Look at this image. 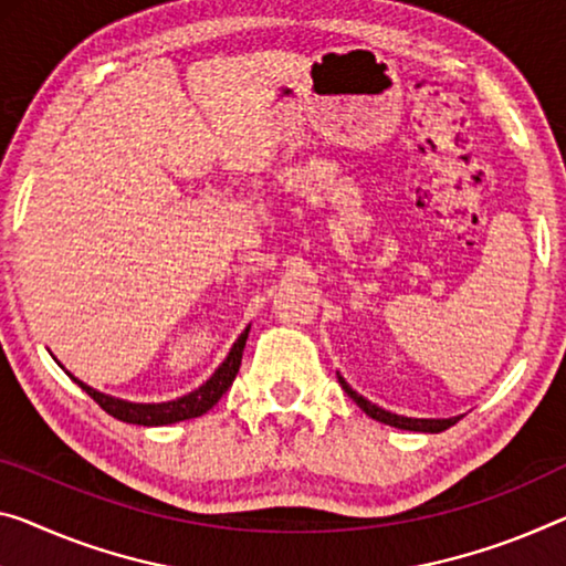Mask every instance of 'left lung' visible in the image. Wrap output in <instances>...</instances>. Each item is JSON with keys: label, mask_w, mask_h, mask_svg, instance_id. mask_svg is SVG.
<instances>
[{"label": "left lung", "mask_w": 566, "mask_h": 566, "mask_svg": "<svg viewBox=\"0 0 566 566\" xmlns=\"http://www.w3.org/2000/svg\"><path fill=\"white\" fill-rule=\"evenodd\" d=\"M338 385H342V389L346 395H349L356 405L361 407L364 412H367L371 420H377V422H385V424H389V428H399V430H412V432H442V430H448L450 424H455L460 417L463 415H458V417H442V420H420V417H405V415H395V412H389V410H385V407H379V405H374V402H369L367 397H361L359 392H354V389L349 387V381H346L342 374H338Z\"/></svg>", "instance_id": "8db88e82"}]
</instances>
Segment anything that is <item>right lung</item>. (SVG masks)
I'll list each match as a JSON object with an SVG mask.
<instances>
[{"label": "right lung", "mask_w": 566, "mask_h": 566, "mask_svg": "<svg viewBox=\"0 0 566 566\" xmlns=\"http://www.w3.org/2000/svg\"><path fill=\"white\" fill-rule=\"evenodd\" d=\"M245 342H248V328L240 334L238 342L232 344L228 359L214 369L212 377L207 379L202 387L185 397L169 399V402H128V399H118L113 395L98 392V389H93L85 385V381L73 377L71 371H67V377H71L85 395H91L111 417H116V420L144 424V428H159V424L192 420V417H202L207 410H212V407L220 402V397L232 387L234 377H238L242 352H245Z\"/></svg>", "instance_id": "1"}]
</instances>
